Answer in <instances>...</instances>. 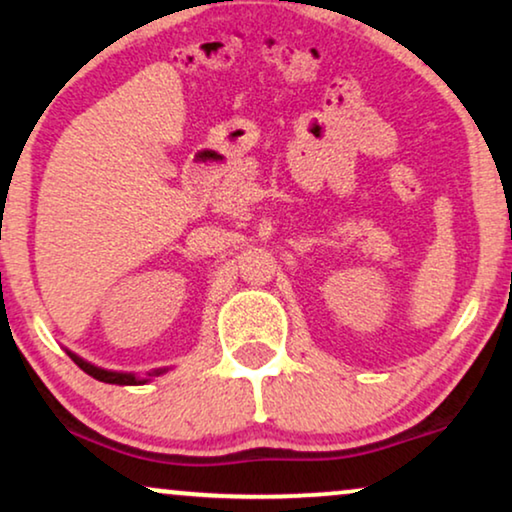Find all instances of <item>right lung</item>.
<instances>
[{"instance_id":"obj_1","label":"right lung","mask_w":512,"mask_h":512,"mask_svg":"<svg viewBox=\"0 0 512 512\" xmlns=\"http://www.w3.org/2000/svg\"><path fill=\"white\" fill-rule=\"evenodd\" d=\"M68 357L73 359L75 364L80 366L84 373H87V375H92V378L101 380V383H108V385H144V383H148V380L153 378V375H160V373H165V368H158V371L148 373V378H137V375H134V373L106 371V368H99V366L89 364V361H84L82 357H77V354H73V352H68Z\"/></svg>"}]
</instances>
